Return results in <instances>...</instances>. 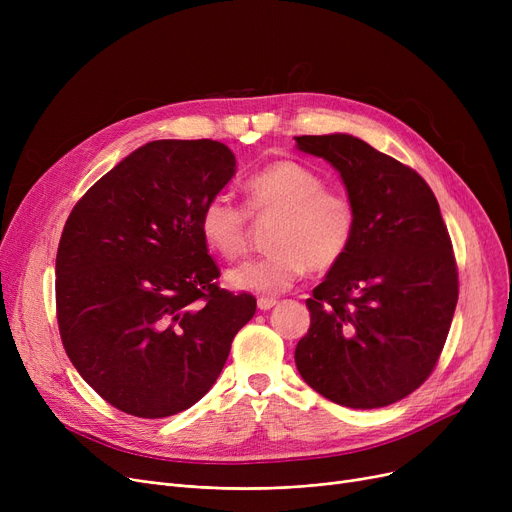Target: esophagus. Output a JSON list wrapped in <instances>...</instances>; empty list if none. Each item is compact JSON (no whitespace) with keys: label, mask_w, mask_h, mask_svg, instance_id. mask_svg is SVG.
Returning a JSON list of instances; mask_svg holds the SVG:
<instances>
[{"label":"esophagus","mask_w":512,"mask_h":512,"mask_svg":"<svg viewBox=\"0 0 512 512\" xmlns=\"http://www.w3.org/2000/svg\"><path fill=\"white\" fill-rule=\"evenodd\" d=\"M276 299H270V297H259L257 299V307L261 309V311H270L272 307H276Z\"/></svg>","instance_id":"1"}]
</instances>
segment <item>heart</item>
Here are the masks:
<instances>
[{"label":"heart","mask_w":512,"mask_h":512,"mask_svg":"<svg viewBox=\"0 0 512 512\" xmlns=\"http://www.w3.org/2000/svg\"><path fill=\"white\" fill-rule=\"evenodd\" d=\"M247 207L255 218L274 215L267 234L272 251L226 274L228 286L261 294L288 290L307 270L328 272L353 245L357 213L344 195L326 191V182L292 159L265 166L245 182ZM201 236L224 259L247 249V213L230 197H211L199 215Z\"/></svg>","instance_id":"b5f03b06"}]
</instances>
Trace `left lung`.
<instances>
[{
    "mask_svg": "<svg viewBox=\"0 0 512 512\" xmlns=\"http://www.w3.org/2000/svg\"><path fill=\"white\" fill-rule=\"evenodd\" d=\"M294 141L340 174L357 213L351 249L307 299L294 363L336 405L388 407L429 378L459 301L440 205L415 170L353 134Z\"/></svg>",
    "mask_w": 512,
    "mask_h": 512,
    "instance_id": "obj_1",
    "label": "left lung"
}]
</instances>
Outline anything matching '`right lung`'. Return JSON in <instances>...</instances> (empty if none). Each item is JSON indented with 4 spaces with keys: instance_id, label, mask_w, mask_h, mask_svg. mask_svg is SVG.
<instances>
[{
    "instance_id": "add662e5",
    "label": "right lung",
    "mask_w": 512,
    "mask_h": 512,
    "mask_svg": "<svg viewBox=\"0 0 512 512\" xmlns=\"http://www.w3.org/2000/svg\"><path fill=\"white\" fill-rule=\"evenodd\" d=\"M236 174L218 141H151L99 178L68 215L56 257L60 336L112 407L176 415L218 380L251 294L218 288L199 215Z\"/></svg>"
}]
</instances>
